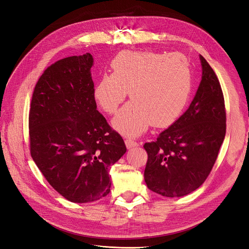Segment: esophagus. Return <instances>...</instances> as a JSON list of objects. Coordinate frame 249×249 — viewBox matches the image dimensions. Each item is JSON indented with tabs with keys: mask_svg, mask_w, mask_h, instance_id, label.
Returning a JSON list of instances; mask_svg holds the SVG:
<instances>
[{
	"mask_svg": "<svg viewBox=\"0 0 249 249\" xmlns=\"http://www.w3.org/2000/svg\"><path fill=\"white\" fill-rule=\"evenodd\" d=\"M125 144L127 146V148H131V147H135V146H138V143L133 140L132 138H127L125 140Z\"/></svg>",
	"mask_w": 249,
	"mask_h": 249,
	"instance_id": "1",
	"label": "esophagus"
}]
</instances>
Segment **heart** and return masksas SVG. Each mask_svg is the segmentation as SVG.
<instances>
[{
	"label": "heart",
	"mask_w": 249,
	"mask_h": 249,
	"mask_svg": "<svg viewBox=\"0 0 249 249\" xmlns=\"http://www.w3.org/2000/svg\"><path fill=\"white\" fill-rule=\"evenodd\" d=\"M113 73L102 74L94 98L108 114L125 100L113 126L121 133L139 135L151 125L175 122L185 108L192 88L191 65L186 56L154 51H124L112 61Z\"/></svg>",
	"instance_id": "heart-1"
}]
</instances>
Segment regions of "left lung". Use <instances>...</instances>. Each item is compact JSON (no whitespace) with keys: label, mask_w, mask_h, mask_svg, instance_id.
I'll return each mask as SVG.
<instances>
[{"label":"left lung","mask_w":249,"mask_h":249,"mask_svg":"<svg viewBox=\"0 0 249 249\" xmlns=\"http://www.w3.org/2000/svg\"><path fill=\"white\" fill-rule=\"evenodd\" d=\"M202 81L189 109L144 143L148 159L147 188L164 197H182L197 190L210 175L226 133V110L218 77L200 55Z\"/></svg>","instance_id":"left-lung-1"}]
</instances>
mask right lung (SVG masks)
<instances>
[{
	"label": "right lung",
	"instance_id": "right-lung-1",
	"mask_svg": "<svg viewBox=\"0 0 249 249\" xmlns=\"http://www.w3.org/2000/svg\"><path fill=\"white\" fill-rule=\"evenodd\" d=\"M89 53L59 59L34 88L29 111L30 153L62 197L95 202L110 193L109 166L126 152L121 135L97 110Z\"/></svg>",
	"mask_w": 249,
	"mask_h": 249
}]
</instances>
